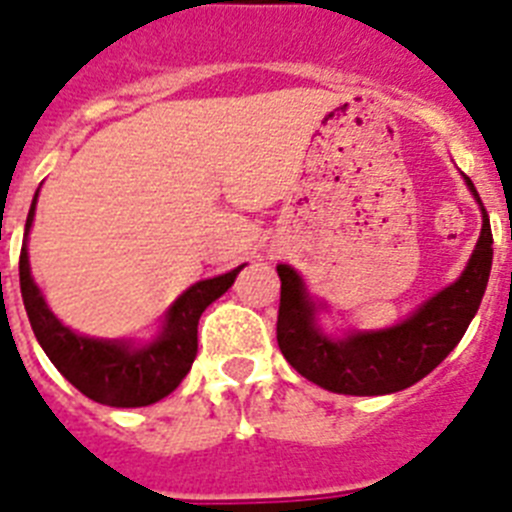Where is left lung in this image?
<instances>
[{
	"mask_svg": "<svg viewBox=\"0 0 512 512\" xmlns=\"http://www.w3.org/2000/svg\"><path fill=\"white\" fill-rule=\"evenodd\" d=\"M482 206V234L466 270L456 283L438 291L404 322L386 330L350 332L330 337L319 330L317 309L301 275L291 265H278V348L304 379L335 394H394L425 379L464 337L482 304L492 268L490 216L479 201L474 182L464 177Z\"/></svg>",
	"mask_w": 512,
	"mask_h": 512,
	"instance_id": "1",
	"label": "left lung"
}]
</instances>
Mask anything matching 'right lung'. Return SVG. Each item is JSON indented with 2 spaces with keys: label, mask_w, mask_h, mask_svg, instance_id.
I'll return each instance as SVG.
<instances>
[{
  "label": "right lung",
  "mask_w": 512,
  "mask_h": 512,
  "mask_svg": "<svg viewBox=\"0 0 512 512\" xmlns=\"http://www.w3.org/2000/svg\"><path fill=\"white\" fill-rule=\"evenodd\" d=\"M35 201H38V193L25 221V239H22L20 252V291L30 327L53 366L59 368L61 376L77 386L84 397L108 404V407H146L172 394L188 376L195 353H198V319L208 304L229 291L244 265L190 286L164 314L162 332L149 345L136 348L128 340H97V337L77 335L48 309L41 288L35 286L30 275L28 231L33 226Z\"/></svg>",
  "instance_id": "right-lung-1"
}]
</instances>
